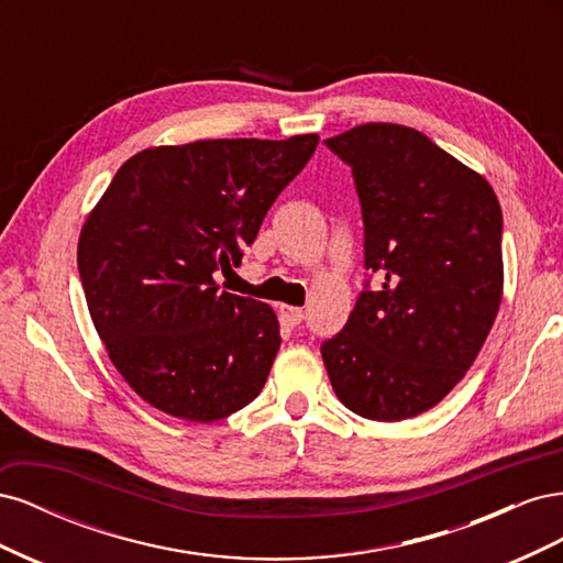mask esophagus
Segmentation results:
<instances>
[{
	"instance_id": "obj_1",
	"label": "esophagus",
	"mask_w": 563,
	"mask_h": 563,
	"mask_svg": "<svg viewBox=\"0 0 563 563\" xmlns=\"http://www.w3.org/2000/svg\"><path fill=\"white\" fill-rule=\"evenodd\" d=\"M279 312H282V319L288 323V327H298V323L305 317L302 310L294 308V305H279Z\"/></svg>"
}]
</instances>
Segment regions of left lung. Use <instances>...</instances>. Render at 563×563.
Listing matches in <instances>:
<instances>
[{
    "label": "left lung",
    "mask_w": 563,
    "mask_h": 563,
    "mask_svg": "<svg viewBox=\"0 0 563 563\" xmlns=\"http://www.w3.org/2000/svg\"><path fill=\"white\" fill-rule=\"evenodd\" d=\"M323 143L352 166L364 265L380 277L323 340V366L352 413L420 416L463 380L500 310L498 197L416 129L373 122Z\"/></svg>",
    "instance_id": "left-lung-1"
}]
</instances>
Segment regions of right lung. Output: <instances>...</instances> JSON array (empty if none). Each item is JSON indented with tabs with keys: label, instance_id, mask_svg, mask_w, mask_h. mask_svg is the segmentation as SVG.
Returning a JSON list of instances; mask_svg holds the SVG:
<instances>
[{
	"label": "right lung",
	"instance_id": "1",
	"mask_svg": "<svg viewBox=\"0 0 563 563\" xmlns=\"http://www.w3.org/2000/svg\"><path fill=\"white\" fill-rule=\"evenodd\" d=\"M317 133L147 147L114 174L79 234L93 327L129 387L213 422L261 395L282 335L269 305L220 291Z\"/></svg>",
	"mask_w": 563,
	"mask_h": 563
}]
</instances>
